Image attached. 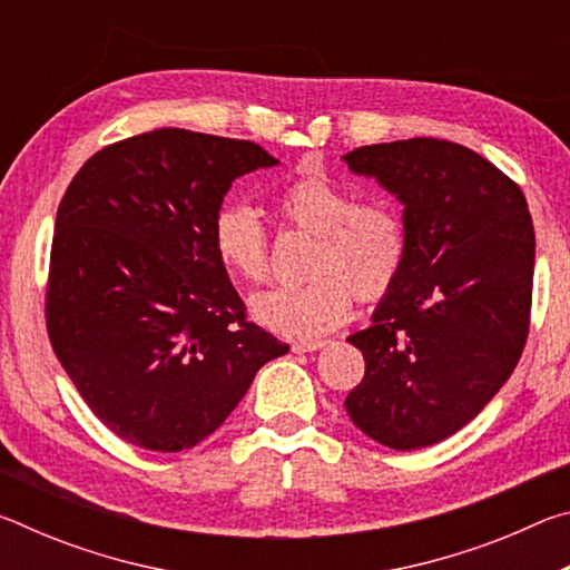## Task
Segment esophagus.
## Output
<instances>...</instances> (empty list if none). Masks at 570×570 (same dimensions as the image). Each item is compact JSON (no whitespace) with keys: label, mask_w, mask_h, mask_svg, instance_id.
Masks as SVG:
<instances>
[{"label":"esophagus","mask_w":570,"mask_h":570,"mask_svg":"<svg viewBox=\"0 0 570 570\" xmlns=\"http://www.w3.org/2000/svg\"><path fill=\"white\" fill-rule=\"evenodd\" d=\"M326 342L324 340H308V342H294L292 344V352L294 354H306V352H316V350H322Z\"/></svg>","instance_id":"34e87169"}]
</instances>
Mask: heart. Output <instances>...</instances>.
<instances>
[{
	"label": "heart",
	"instance_id": "1",
	"mask_svg": "<svg viewBox=\"0 0 570 570\" xmlns=\"http://www.w3.org/2000/svg\"><path fill=\"white\" fill-rule=\"evenodd\" d=\"M286 224L314 236L306 284L276 286L250 298V316L264 330L308 340L332 332L360 302L390 292L407 258V228L390 200H356L326 178H298L276 198ZM214 250L220 266L244 284L268 274V236L262 218L244 204L224 206L214 218Z\"/></svg>",
	"mask_w": 570,
	"mask_h": 570
}]
</instances>
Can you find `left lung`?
I'll use <instances>...</instances> for the list:
<instances>
[{"instance_id":"obj_1","label":"left lung","mask_w":570,"mask_h":570,"mask_svg":"<svg viewBox=\"0 0 570 570\" xmlns=\"http://www.w3.org/2000/svg\"><path fill=\"white\" fill-rule=\"evenodd\" d=\"M402 204L407 258L350 344L364 380L344 407L366 438L420 450L478 417L528 340L535 234L523 190L458 142L412 138L342 156Z\"/></svg>"}]
</instances>
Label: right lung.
Here are the masks:
<instances>
[{
	"label": "right lung",
	"instance_id": "obj_1",
	"mask_svg": "<svg viewBox=\"0 0 570 570\" xmlns=\"http://www.w3.org/2000/svg\"><path fill=\"white\" fill-rule=\"evenodd\" d=\"M250 140L178 128L120 140L77 170L57 208L47 332L77 392L135 448H196L288 352L214 250L236 178L276 166Z\"/></svg>",
	"mask_w": 570,
	"mask_h": 570
}]
</instances>
